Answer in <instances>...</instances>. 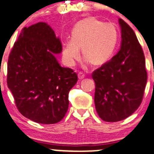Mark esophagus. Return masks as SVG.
Instances as JSON below:
<instances>
[{"mask_svg":"<svg viewBox=\"0 0 154 154\" xmlns=\"http://www.w3.org/2000/svg\"><path fill=\"white\" fill-rule=\"evenodd\" d=\"M84 77H85V75H84V74H83L82 72H80L78 74V79L79 80H82V79L84 78Z\"/></svg>","mask_w":154,"mask_h":154,"instance_id":"34e87169","label":"esophagus"}]
</instances>
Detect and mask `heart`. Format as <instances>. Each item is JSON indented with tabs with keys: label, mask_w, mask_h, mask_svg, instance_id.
I'll use <instances>...</instances> for the list:
<instances>
[{
	"label": "heart",
	"mask_w": 154,
	"mask_h": 154,
	"mask_svg": "<svg viewBox=\"0 0 154 154\" xmlns=\"http://www.w3.org/2000/svg\"><path fill=\"white\" fill-rule=\"evenodd\" d=\"M118 34L116 27L94 17L81 20L75 23L71 31V39L63 41V54L68 64L74 65L84 57L94 66L107 63L117 48Z\"/></svg>",
	"instance_id": "b5f03b06"
}]
</instances>
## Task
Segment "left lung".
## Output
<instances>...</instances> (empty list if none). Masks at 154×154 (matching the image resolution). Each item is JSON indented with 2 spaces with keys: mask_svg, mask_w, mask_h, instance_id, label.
I'll use <instances>...</instances> for the list:
<instances>
[{
  "mask_svg": "<svg viewBox=\"0 0 154 154\" xmlns=\"http://www.w3.org/2000/svg\"><path fill=\"white\" fill-rule=\"evenodd\" d=\"M121 46L110 60L94 70V103L104 121L124 120L137 110L142 102L147 74L145 57L135 33L122 19Z\"/></svg>",
  "mask_w": 154,
  "mask_h": 154,
  "instance_id": "1",
  "label": "left lung"
}]
</instances>
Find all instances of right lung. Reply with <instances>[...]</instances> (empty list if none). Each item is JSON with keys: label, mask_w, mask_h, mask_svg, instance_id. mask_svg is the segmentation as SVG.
Masks as SVG:
<instances>
[{"label": "right lung", "mask_w": 154, "mask_h": 154, "mask_svg": "<svg viewBox=\"0 0 154 154\" xmlns=\"http://www.w3.org/2000/svg\"><path fill=\"white\" fill-rule=\"evenodd\" d=\"M61 51L54 31L39 22L22 29L10 53L8 88L19 112L38 124H56L64 117L69 92L77 81L75 72L55 57Z\"/></svg>", "instance_id": "1"}]
</instances>
